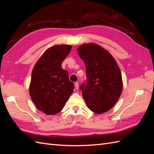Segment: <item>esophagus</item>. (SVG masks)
<instances>
[{
	"mask_svg": "<svg viewBox=\"0 0 154 154\" xmlns=\"http://www.w3.org/2000/svg\"><path fill=\"white\" fill-rule=\"evenodd\" d=\"M74 87H75V88L76 90H78L79 88V83L78 82H76L75 83H74Z\"/></svg>",
	"mask_w": 154,
	"mask_h": 154,
	"instance_id": "esophagus-1",
	"label": "esophagus"
}]
</instances>
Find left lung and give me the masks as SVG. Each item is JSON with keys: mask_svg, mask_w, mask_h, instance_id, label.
I'll return each instance as SVG.
<instances>
[{"mask_svg": "<svg viewBox=\"0 0 154 154\" xmlns=\"http://www.w3.org/2000/svg\"><path fill=\"white\" fill-rule=\"evenodd\" d=\"M77 50L86 67L87 83L80 86L83 99L93 112L105 113L117 103L122 93L120 69L111 54L98 44H83Z\"/></svg>", "mask_w": 154, "mask_h": 154, "instance_id": "1", "label": "left lung"}]
</instances>
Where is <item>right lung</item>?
Masks as SVG:
<instances>
[{"mask_svg": "<svg viewBox=\"0 0 154 154\" xmlns=\"http://www.w3.org/2000/svg\"><path fill=\"white\" fill-rule=\"evenodd\" d=\"M72 45H54L46 50L35 63L31 73L29 95L37 109L47 115L61 111L74 92V83L62 63Z\"/></svg>", "mask_w": 154, "mask_h": 154, "instance_id": "1", "label": "right lung"}]
</instances>
